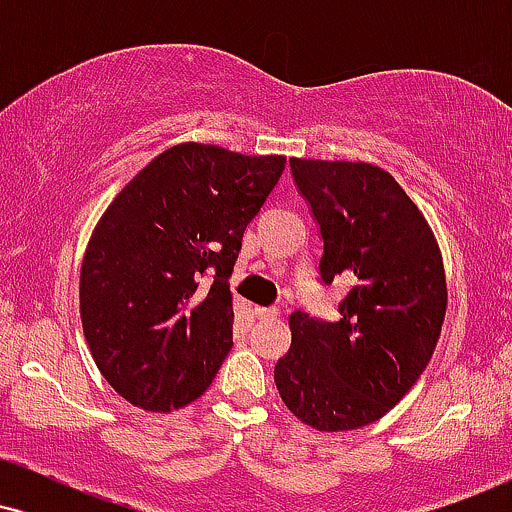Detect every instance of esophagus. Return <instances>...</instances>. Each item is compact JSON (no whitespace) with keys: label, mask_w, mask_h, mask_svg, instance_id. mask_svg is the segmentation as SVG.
<instances>
[{"label":"esophagus","mask_w":512,"mask_h":512,"mask_svg":"<svg viewBox=\"0 0 512 512\" xmlns=\"http://www.w3.org/2000/svg\"><path fill=\"white\" fill-rule=\"evenodd\" d=\"M257 320H276L279 317V310L276 308H255Z\"/></svg>","instance_id":"1"}]
</instances>
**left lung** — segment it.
I'll list each match as a JSON object with an SVG mask.
<instances>
[{
  "instance_id": "left-lung-1",
  "label": "left lung",
  "mask_w": 512,
  "mask_h": 512,
  "mask_svg": "<svg viewBox=\"0 0 512 512\" xmlns=\"http://www.w3.org/2000/svg\"><path fill=\"white\" fill-rule=\"evenodd\" d=\"M291 173L325 240L322 281L354 286L337 322L291 313V349L274 383L305 426L354 431L383 419L431 361L448 308L443 255L387 170L291 158Z\"/></svg>"
}]
</instances>
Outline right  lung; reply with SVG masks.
I'll return each instance as SVG.
<instances>
[{
    "label": "right lung",
    "instance_id": "add662e5",
    "mask_svg": "<svg viewBox=\"0 0 512 512\" xmlns=\"http://www.w3.org/2000/svg\"><path fill=\"white\" fill-rule=\"evenodd\" d=\"M286 156L185 142L120 190L88 240L81 325L103 378L146 411L187 407L233 346L228 279Z\"/></svg>",
    "mask_w": 512,
    "mask_h": 512
}]
</instances>
